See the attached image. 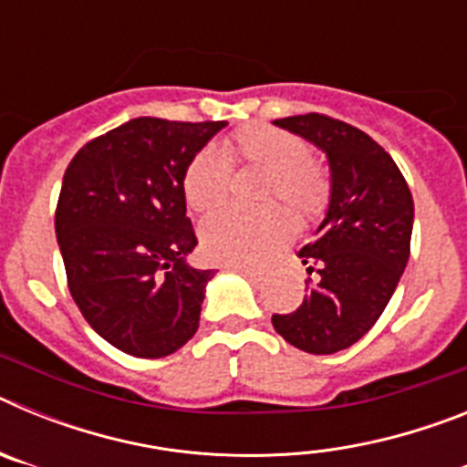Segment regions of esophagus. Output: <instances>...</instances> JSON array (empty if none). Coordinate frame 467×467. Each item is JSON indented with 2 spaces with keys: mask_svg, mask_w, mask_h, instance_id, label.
Here are the masks:
<instances>
[{
  "mask_svg": "<svg viewBox=\"0 0 467 467\" xmlns=\"http://www.w3.org/2000/svg\"><path fill=\"white\" fill-rule=\"evenodd\" d=\"M229 269H234V271H236V274L245 275V278H247V280H253V283H262V280H264L262 271L250 269V266H241V264H234V266H229Z\"/></svg>",
  "mask_w": 467,
  "mask_h": 467,
  "instance_id": "esophagus-1",
  "label": "esophagus"
}]
</instances>
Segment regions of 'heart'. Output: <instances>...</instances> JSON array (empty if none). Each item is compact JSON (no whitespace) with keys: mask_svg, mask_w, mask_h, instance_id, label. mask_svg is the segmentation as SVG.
Returning a JSON list of instances; mask_svg holds the SVG:
<instances>
[{"mask_svg":"<svg viewBox=\"0 0 467 467\" xmlns=\"http://www.w3.org/2000/svg\"><path fill=\"white\" fill-rule=\"evenodd\" d=\"M224 153L203 147L184 168L182 192L189 208L210 213L229 192V161L264 168L262 201H285L301 224L316 222L329 203V177L308 156L306 140L271 123H245L224 140ZM295 217L283 205L254 213L224 208L201 224L205 257L220 264H259L295 236Z\"/></svg>","mask_w":467,"mask_h":467,"instance_id":"1","label":"heart"}]
</instances>
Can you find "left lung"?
<instances>
[{
  "instance_id": "8db88e82",
  "label": "left lung",
  "mask_w": 467,
  "mask_h": 467,
  "mask_svg": "<svg viewBox=\"0 0 467 467\" xmlns=\"http://www.w3.org/2000/svg\"><path fill=\"white\" fill-rule=\"evenodd\" d=\"M274 123L325 151L332 192L316 238L299 250L313 275L308 296L271 323L295 348L329 356L360 341L393 296L410 259L414 198L390 154L360 128L316 111Z\"/></svg>"
}]
</instances>
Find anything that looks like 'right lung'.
<instances>
[{
    "instance_id": "obj_1",
    "label": "right lung",
    "mask_w": 467,
    "mask_h": 467,
    "mask_svg": "<svg viewBox=\"0 0 467 467\" xmlns=\"http://www.w3.org/2000/svg\"><path fill=\"white\" fill-rule=\"evenodd\" d=\"M226 121L140 117L69 161L56 208L67 287L86 323L135 358H166L198 329L205 285L182 175Z\"/></svg>"
}]
</instances>
